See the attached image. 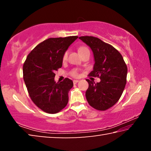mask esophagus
I'll use <instances>...</instances> for the list:
<instances>
[{
	"label": "esophagus",
	"instance_id": "1",
	"mask_svg": "<svg viewBox=\"0 0 151 151\" xmlns=\"http://www.w3.org/2000/svg\"><path fill=\"white\" fill-rule=\"evenodd\" d=\"M78 82V80H74V81H73V84H74V85H76V84Z\"/></svg>",
	"mask_w": 151,
	"mask_h": 151
}]
</instances>
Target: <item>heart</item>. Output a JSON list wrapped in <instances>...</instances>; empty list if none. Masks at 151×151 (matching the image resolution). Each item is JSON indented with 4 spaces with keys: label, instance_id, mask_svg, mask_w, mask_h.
<instances>
[{
    "label": "heart",
    "instance_id": "obj_1",
    "mask_svg": "<svg viewBox=\"0 0 151 151\" xmlns=\"http://www.w3.org/2000/svg\"><path fill=\"white\" fill-rule=\"evenodd\" d=\"M86 51H88V49L86 47H80V48H78V52L80 53V55L82 54V53L86 52ZM67 57H68V52H65V53H64V55H63V60L64 61H65L66 59H67ZM72 75L74 76H77L78 75L77 70H73V73H72Z\"/></svg>",
    "mask_w": 151,
    "mask_h": 151
}]
</instances>
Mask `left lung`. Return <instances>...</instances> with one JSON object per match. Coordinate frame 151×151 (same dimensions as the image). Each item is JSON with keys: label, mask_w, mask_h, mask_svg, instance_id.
Instances as JSON below:
<instances>
[{"label": "left lung", "mask_w": 151, "mask_h": 151, "mask_svg": "<svg viewBox=\"0 0 151 151\" xmlns=\"http://www.w3.org/2000/svg\"><path fill=\"white\" fill-rule=\"evenodd\" d=\"M93 51L94 64L90 75L99 76L95 83L87 79L85 95L88 104L99 111L111 108L121 98L127 83V67L123 58L112 46L93 37L78 38Z\"/></svg>", "instance_id": "1"}]
</instances>
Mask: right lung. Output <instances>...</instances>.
Segmentation results:
<instances>
[{
	"label": "right lung",
	"instance_id": "add662e5",
	"mask_svg": "<svg viewBox=\"0 0 151 151\" xmlns=\"http://www.w3.org/2000/svg\"><path fill=\"white\" fill-rule=\"evenodd\" d=\"M77 36L50 38L38 45L27 57L23 78L29 96L36 105L47 113L55 114L65 108L73 82L66 78L55 81V72L63 65V57Z\"/></svg>",
	"mask_w": 151,
	"mask_h": 151
}]
</instances>
